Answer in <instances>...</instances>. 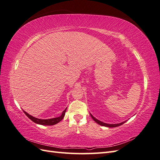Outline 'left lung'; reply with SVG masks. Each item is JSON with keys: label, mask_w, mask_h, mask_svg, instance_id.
<instances>
[{"label": "left lung", "mask_w": 160, "mask_h": 160, "mask_svg": "<svg viewBox=\"0 0 160 160\" xmlns=\"http://www.w3.org/2000/svg\"><path fill=\"white\" fill-rule=\"evenodd\" d=\"M90 115H91V118H93V119L95 121V122L96 123H98L99 125H101V126H104V127H107V128H115V127H118V126H119V125H122V124L125 123L127 121H128V120H127V121H124V122H122V123H119L109 124V123H104V122H101V121L98 120V119L95 118V117H93V116L92 115V114H91V113H90Z\"/></svg>", "instance_id": "1"}]
</instances>
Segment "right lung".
I'll list each match as a JSON object with an SVG mask.
<instances>
[{
  "label": "right lung",
  "mask_w": 160,
  "mask_h": 160,
  "mask_svg": "<svg viewBox=\"0 0 160 160\" xmlns=\"http://www.w3.org/2000/svg\"><path fill=\"white\" fill-rule=\"evenodd\" d=\"M66 110H67V108L63 111H62L61 115L60 116H59V117L51 118V119H38V118H35V117H33V116L29 115V114H28V113H27L26 111H25L24 110H23V111H24V113L26 114V115L27 116V117L29 118L31 121H32L34 123H37V124H39V125H55V124L58 123L59 122H60L61 121L62 119H63L64 116L65 115Z\"/></svg>",
  "instance_id": "1"
}]
</instances>
